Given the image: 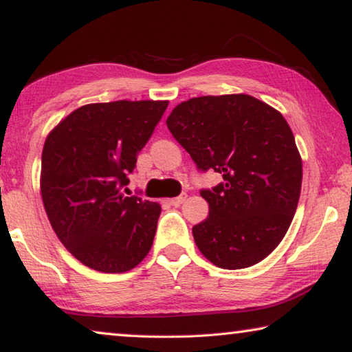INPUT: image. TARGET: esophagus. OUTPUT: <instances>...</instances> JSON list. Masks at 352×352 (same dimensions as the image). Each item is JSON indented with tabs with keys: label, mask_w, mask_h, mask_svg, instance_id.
<instances>
[{
	"label": "esophagus",
	"mask_w": 352,
	"mask_h": 352,
	"mask_svg": "<svg viewBox=\"0 0 352 352\" xmlns=\"http://www.w3.org/2000/svg\"><path fill=\"white\" fill-rule=\"evenodd\" d=\"M186 197H188V194H186V192H182L180 195H178V197L170 199V200H169V204H170V205H174V206H178V205H182L184 200H186Z\"/></svg>",
	"instance_id": "esophagus-1"
}]
</instances>
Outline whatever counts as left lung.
<instances>
[{
	"instance_id": "1",
	"label": "left lung",
	"mask_w": 352,
	"mask_h": 352,
	"mask_svg": "<svg viewBox=\"0 0 352 352\" xmlns=\"http://www.w3.org/2000/svg\"><path fill=\"white\" fill-rule=\"evenodd\" d=\"M166 124L199 170L223 178L200 190L210 205V216L192 226L201 254L226 270L267 258L287 233L301 192V157L284 116L248 94H223L182 102Z\"/></svg>"
}]
</instances>
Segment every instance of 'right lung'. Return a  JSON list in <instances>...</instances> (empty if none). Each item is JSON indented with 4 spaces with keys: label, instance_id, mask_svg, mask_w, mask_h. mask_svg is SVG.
<instances>
[{
    "label": "right lung",
    "instance_id": "add662e5",
    "mask_svg": "<svg viewBox=\"0 0 352 352\" xmlns=\"http://www.w3.org/2000/svg\"><path fill=\"white\" fill-rule=\"evenodd\" d=\"M168 100H116L74 110L47 135L41 199L52 230L82 264L132 270L152 247L162 206L121 194Z\"/></svg>",
    "mask_w": 352,
    "mask_h": 352
}]
</instances>
